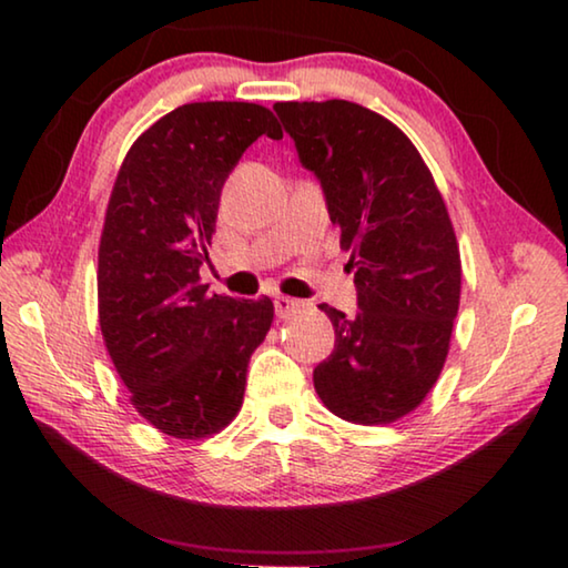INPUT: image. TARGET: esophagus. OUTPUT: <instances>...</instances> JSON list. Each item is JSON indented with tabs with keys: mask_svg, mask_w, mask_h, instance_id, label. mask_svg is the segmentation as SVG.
I'll return each mask as SVG.
<instances>
[{
	"mask_svg": "<svg viewBox=\"0 0 568 568\" xmlns=\"http://www.w3.org/2000/svg\"><path fill=\"white\" fill-rule=\"evenodd\" d=\"M301 307V303L295 301V297H287V295H275V315L277 318H291V315Z\"/></svg>",
	"mask_w": 568,
	"mask_h": 568,
	"instance_id": "obj_1",
	"label": "esophagus"
}]
</instances>
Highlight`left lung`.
Listing matches in <instances>:
<instances>
[{"mask_svg":"<svg viewBox=\"0 0 568 568\" xmlns=\"http://www.w3.org/2000/svg\"><path fill=\"white\" fill-rule=\"evenodd\" d=\"M297 160L318 178L351 250L358 313L321 305L335 351L313 371L335 416L376 426L410 413L440 376L460 301L444 197L396 124L348 100L275 102Z\"/></svg>","mask_w":568,"mask_h":568,"instance_id":"1","label":"left lung"}]
</instances>
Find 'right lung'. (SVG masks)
<instances>
[{"label":"right lung","mask_w":568,"mask_h":568,"mask_svg":"<svg viewBox=\"0 0 568 568\" xmlns=\"http://www.w3.org/2000/svg\"><path fill=\"white\" fill-rule=\"evenodd\" d=\"M261 134L283 138L261 104H182L134 140L114 180L100 328L132 406L168 436L205 438L237 416L247 361L271 331V297L210 295L200 283L220 192Z\"/></svg>","instance_id":"1"}]
</instances>
